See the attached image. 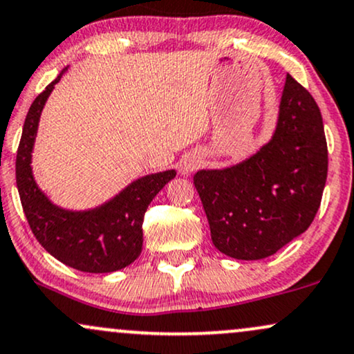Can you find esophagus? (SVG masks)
Listing matches in <instances>:
<instances>
[{
  "label": "esophagus",
  "mask_w": 354,
  "mask_h": 354,
  "mask_svg": "<svg viewBox=\"0 0 354 354\" xmlns=\"http://www.w3.org/2000/svg\"><path fill=\"white\" fill-rule=\"evenodd\" d=\"M201 165H203L201 156H199L198 153H189V155H186L185 160H183L181 171H183V174L193 173L194 169H198Z\"/></svg>",
  "instance_id": "esophagus-1"
}]
</instances>
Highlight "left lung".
Here are the masks:
<instances>
[{
  "label": "left lung",
  "mask_w": 354,
  "mask_h": 354,
  "mask_svg": "<svg viewBox=\"0 0 354 354\" xmlns=\"http://www.w3.org/2000/svg\"><path fill=\"white\" fill-rule=\"evenodd\" d=\"M326 173L320 109L287 75L269 142L239 163L194 174L212 244L237 261L274 255L312 224Z\"/></svg>",
  "instance_id": "left-lung-1"
}]
</instances>
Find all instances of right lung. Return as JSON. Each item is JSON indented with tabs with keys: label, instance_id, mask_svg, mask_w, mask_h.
I'll use <instances>...</instances> for the list:
<instances>
[{
	"label": "right lung",
	"instance_id": "obj_1",
	"mask_svg": "<svg viewBox=\"0 0 354 354\" xmlns=\"http://www.w3.org/2000/svg\"><path fill=\"white\" fill-rule=\"evenodd\" d=\"M61 74L29 107L16 156V183L24 214L39 244L66 266L88 274H109L130 266L142 254L143 216L148 204L176 176V169L136 178L99 206L67 209L39 188L32 173V151L41 113Z\"/></svg>",
	"mask_w": 354,
	"mask_h": 354
}]
</instances>
